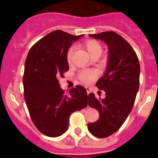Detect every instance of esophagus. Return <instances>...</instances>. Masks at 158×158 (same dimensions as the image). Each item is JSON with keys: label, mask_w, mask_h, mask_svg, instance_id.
Listing matches in <instances>:
<instances>
[{"label": "esophagus", "mask_w": 158, "mask_h": 158, "mask_svg": "<svg viewBox=\"0 0 158 158\" xmlns=\"http://www.w3.org/2000/svg\"><path fill=\"white\" fill-rule=\"evenodd\" d=\"M85 89H86V91H87V93H88V94H89V93H90V91H91V89H90V88L86 87Z\"/></svg>", "instance_id": "esophagus-1"}]
</instances>
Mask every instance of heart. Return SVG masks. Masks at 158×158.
Returning a JSON list of instances; mask_svg holds the SVG:
<instances>
[{
  "label": "heart",
  "mask_w": 158,
  "mask_h": 158,
  "mask_svg": "<svg viewBox=\"0 0 158 158\" xmlns=\"http://www.w3.org/2000/svg\"><path fill=\"white\" fill-rule=\"evenodd\" d=\"M84 47H85L87 51L92 57L95 56V55L100 56L102 53V50H103L101 44L96 40H88L84 43ZM74 50V47H71L67 51L66 60L68 62H71ZM97 77H98V72L96 69H82L78 73L79 79L83 83L87 84V85L94 81L97 78Z\"/></svg>",
  "instance_id": "heart-1"
}]
</instances>
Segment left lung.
Wrapping results in <instances>:
<instances>
[{
	"label": "left lung",
	"instance_id": "obj_1",
	"mask_svg": "<svg viewBox=\"0 0 158 158\" xmlns=\"http://www.w3.org/2000/svg\"><path fill=\"white\" fill-rule=\"evenodd\" d=\"M108 47V61L104 75L96 85L105 92L98 100L94 93L88 96L89 105L99 111L97 121L88 124L89 132L96 138H107L116 132L131 113L139 88L140 65L136 53L128 42L115 31L90 35Z\"/></svg>",
	"mask_w": 158,
	"mask_h": 158
}]
</instances>
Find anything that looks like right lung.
Masks as SVG:
<instances>
[{
	"label": "right lung",
	"instance_id": "right-lung-1",
	"mask_svg": "<svg viewBox=\"0 0 158 158\" xmlns=\"http://www.w3.org/2000/svg\"><path fill=\"white\" fill-rule=\"evenodd\" d=\"M81 36L54 31L32 46L25 61V102L35 126L48 137L65 133L71 114L88 104L87 92L83 86L76 85L66 94L58 83V78L69 70L67 51Z\"/></svg>",
	"mask_w": 158,
	"mask_h": 158
}]
</instances>
